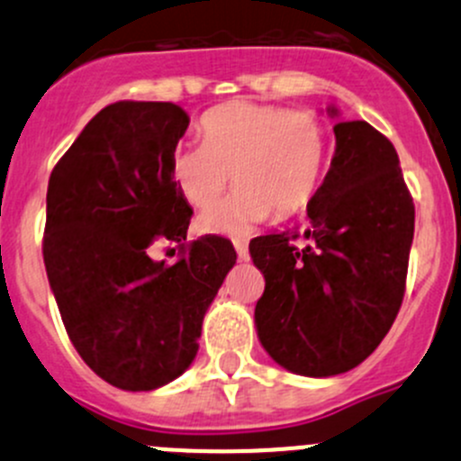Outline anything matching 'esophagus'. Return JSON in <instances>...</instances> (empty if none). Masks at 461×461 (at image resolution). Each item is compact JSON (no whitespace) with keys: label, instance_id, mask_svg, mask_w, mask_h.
Listing matches in <instances>:
<instances>
[{"label":"esophagus","instance_id":"1","mask_svg":"<svg viewBox=\"0 0 461 461\" xmlns=\"http://www.w3.org/2000/svg\"><path fill=\"white\" fill-rule=\"evenodd\" d=\"M234 248H236V254H239L240 260L249 258V249H248V243H245V240H234Z\"/></svg>","mask_w":461,"mask_h":461}]
</instances>
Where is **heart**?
<instances>
[{"label": "heart", "mask_w": 461, "mask_h": 461, "mask_svg": "<svg viewBox=\"0 0 461 461\" xmlns=\"http://www.w3.org/2000/svg\"><path fill=\"white\" fill-rule=\"evenodd\" d=\"M203 142H180L169 169L194 207L221 196L234 174L239 189L198 216L203 234L248 236L276 213L290 218L319 192L328 162V136L310 111L231 102L201 120Z\"/></svg>", "instance_id": "b5f03b06"}]
</instances>
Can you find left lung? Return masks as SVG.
Wrapping results in <instances>:
<instances>
[{"mask_svg":"<svg viewBox=\"0 0 461 461\" xmlns=\"http://www.w3.org/2000/svg\"><path fill=\"white\" fill-rule=\"evenodd\" d=\"M330 118L339 109L330 104ZM337 149L303 231L249 243L265 292L254 310L260 346L281 368L334 376L376 350L402 308L415 204L393 142L364 120L334 124ZM294 238H305L296 249Z\"/></svg>","mask_w":461,"mask_h":461,"instance_id":"1","label":"left lung"}]
</instances>
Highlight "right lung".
<instances>
[{
    "instance_id": "right-lung-1",
    "label": "right lung",
    "mask_w": 461,
    "mask_h": 461,
    "mask_svg": "<svg viewBox=\"0 0 461 461\" xmlns=\"http://www.w3.org/2000/svg\"><path fill=\"white\" fill-rule=\"evenodd\" d=\"M187 127L171 102H115L49 178L50 292L77 355L120 390H156L192 366L204 314L236 265L222 236H201L174 265L151 258L160 240H187L192 207L169 169Z\"/></svg>"
}]
</instances>
